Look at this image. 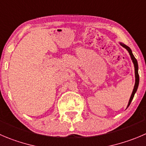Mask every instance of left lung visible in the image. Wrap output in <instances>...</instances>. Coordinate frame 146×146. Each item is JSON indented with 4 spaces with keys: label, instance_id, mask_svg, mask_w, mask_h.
I'll list each match as a JSON object with an SVG mask.
<instances>
[{
    "label": "left lung",
    "instance_id": "obj_1",
    "mask_svg": "<svg viewBox=\"0 0 146 146\" xmlns=\"http://www.w3.org/2000/svg\"><path fill=\"white\" fill-rule=\"evenodd\" d=\"M120 45L122 46L123 47H124L125 49H127V51H128L129 54H130V56L131 57L132 61L133 62V64H134V67H135V86H134V88H133V92H132V95L130 96V100H129V102H128V105H127V108H128L129 105H130L131 103L132 100H133V98H134V95L136 92L137 90H138V84H139V74H138V62H137L136 59L135 58L134 55L133 54V52H132L131 49L130 48V47H128L127 46H126L125 44H123V43H120Z\"/></svg>",
    "mask_w": 146,
    "mask_h": 146
}]
</instances>
